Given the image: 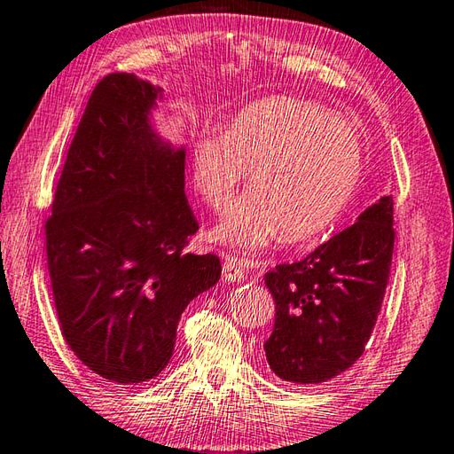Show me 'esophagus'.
Instances as JSON below:
<instances>
[{
	"label": "esophagus",
	"instance_id": "obj_1",
	"mask_svg": "<svg viewBox=\"0 0 454 454\" xmlns=\"http://www.w3.org/2000/svg\"><path fill=\"white\" fill-rule=\"evenodd\" d=\"M246 265L247 262H244V259H239L236 255H226L224 263H222V277H224L226 281H242L246 275Z\"/></svg>",
	"mask_w": 454,
	"mask_h": 454
}]
</instances>
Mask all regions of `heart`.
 <instances>
[{
    "label": "heart",
    "mask_w": 454,
    "mask_h": 454,
    "mask_svg": "<svg viewBox=\"0 0 454 454\" xmlns=\"http://www.w3.org/2000/svg\"><path fill=\"white\" fill-rule=\"evenodd\" d=\"M192 185L222 212L252 169V185L216 239L259 249L281 232L304 242L335 224L364 168V142L353 122L317 103L273 98L239 111L228 130H202L191 153Z\"/></svg>",
    "instance_id": "b5f03b06"
}]
</instances>
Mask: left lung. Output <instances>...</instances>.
<instances>
[{
	"label": "left lung",
	"instance_id": "8db88e82",
	"mask_svg": "<svg viewBox=\"0 0 454 454\" xmlns=\"http://www.w3.org/2000/svg\"><path fill=\"white\" fill-rule=\"evenodd\" d=\"M392 224V197H382L302 262L265 273L275 325L263 349L277 376L320 384L363 355L387 293L396 236Z\"/></svg>",
	"mask_w": 454,
	"mask_h": 454
}]
</instances>
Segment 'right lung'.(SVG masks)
Masks as SVG:
<instances>
[{
    "label": "right lung",
    "mask_w": 454,
    "mask_h": 454,
    "mask_svg": "<svg viewBox=\"0 0 454 454\" xmlns=\"http://www.w3.org/2000/svg\"><path fill=\"white\" fill-rule=\"evenodd\" d=\"M160 90L132 74L95 85L46 218V262L67 347L119 384L158 376L187 304L220 278L215 254H187L199 224L185 150L150 127Z\"/></svg>",
    "instance_id": "obj_1"
}]
</instances>
